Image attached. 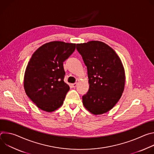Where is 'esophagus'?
<instances>
[{"instance_id":"34e87169","label":"esophagus","mask_w":154,"mask_h":154,"mask_svg":"<svg viewBox=\"0 0 154 154\" xmlns=\"http://www.w3.org/2000/svg\"><path fill=\"white\" fill-rule=\"evenodd\" d=\"M77 83H75L72 84V86L73 88H74L77 86Z\"/></svg>"}]
</instances>
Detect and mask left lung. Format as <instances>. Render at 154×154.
I'll use <instances>...</instances> for the list:
<instances>
[{
  "label": "left lung",
  "mask_w": 154,
  "mask_h": 154,
  "mask_svg": "<svg viewBox=\"0 0 154 154\" xmlns=\"http://www.w3.org/2000/svg\"><path fill=\"white\" fill-rule=\"evenodd\" d=\"M77 51L87 67L90 88L82 96L84 106L93 115L106 113L124 91L125 76L120 58L105 43L91 41L77 44Z\"/></svg>",
  "instance_id": "8db88e82"
}]
</instances>
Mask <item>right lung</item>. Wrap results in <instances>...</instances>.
<instances>
[{
	"label": "right lung",
	"mask_w": 154,
	"mask_h": 154,
	"mask_svg": "<svg viewBox=\"0 0 154 154\" xmlns=\"http://www.w3.org/2000/svg\"><path fill=\"white\" fill-rule=\"evenodd\" d=\"M76 44L52 41L32 55L26 69L24 87L27 96L43 111L54 112L63 103L69 86L64 82L63 62Z\"/></svg>",
	"instance_id": "add662e5"
}]
</instances>
